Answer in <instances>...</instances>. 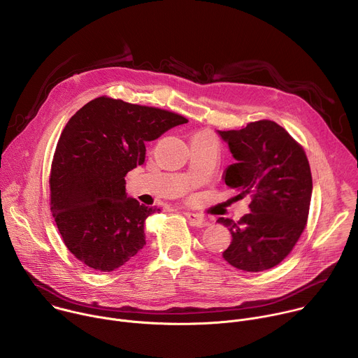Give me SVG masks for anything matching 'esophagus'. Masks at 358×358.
<instances>
[{
  "mask_svg": "<svg viewBox=\"0 0 358 358\" xmlns=\"http://www.w3.org/2000/svg\"><path fill=\"white\" fill-rule=\"evenodd\" d=\"M185 217L188 218V221H189V224L192 225V227H199V228H202V227H208V221L207 220H203L201 215H198V214H194V213H185Z\"/></svg>",
  "mask_w": 358,
  "mask_h": 358,
  "instance_id": "34e87169",
  "label": "esophagus"
}]
</instances>
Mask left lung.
Segmentation results:
<instances>
[{
	"instance_id": "8db88e82",
	"label": "left lung",
	"mask_w": 358,
	"mask_h": 358,
	"mask_svg": "<svg viewBox=\"0 0 358 358\" xmlns=\"http://www.w3.org/2000/svg\"><path fill=\"white\" fill-rule=\"evenodd\" d=\"M235 163L224 181L249 195V214L238 222L218 218L232 241L224 259L245 272H262L280 264L308 222L313 181L303 148L278 123L259 120L241 130L217 131Z\"/></svg>"
}]
</instances>
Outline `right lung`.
<instances>
[{
  "label": "right lung",
  "instance_id": "add662e5",
  "mask_svg": "<svg viewBox=\"0 0 358 358\" xmlns=\"http://www.w3.org/2000/svg\"><path fill=\"white\" fill-rule=\"evenodd\" d=\"M187 122L105 96L71 117L50 167V213L82 264L110 272L143 249L144 221L160 210L129 196L124 177L144 163L147 141Z\"/></svg>",
  "mask_w": 358,
  "mask_h": 358
}]
</instances>
